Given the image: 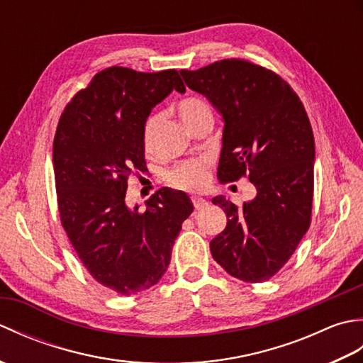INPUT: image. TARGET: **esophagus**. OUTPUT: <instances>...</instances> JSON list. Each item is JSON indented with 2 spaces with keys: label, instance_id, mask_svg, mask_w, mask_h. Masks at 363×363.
<instances>
[{
  "label": "esophagus",
  "instance_id": "obj_1",
  "mask_svg": "<svg viewBox=\"0 0 363 363\" xmlns=\"http://www.w3.org/2000/svg\"><path fill=\"white\" fill-rule=\"evenodd\" d=\"M191 203H194V207L196 211H199V209H204V207L207 206V201L204 198H201V196H191Z\"/></svg>",
  "mask_w": 363,
  "mask_h": 363
}]
</instances>
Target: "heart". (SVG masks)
I'll use <instances>...</instances> for the list:
<instances>
[{
  "mask_svg": "<svg viewBox=\"0 0 363 363\" xmlns=\"http://www.w3.org/2000/svg\"><path fill=\"white\" fill-rule=\"evenodd\" d=\"M207 111H209V107H207V104L199 98H184L182 101L177 104V113H179V117L186 126H189L198 115H201ZM159 118V115H151L145 123L143 143L146 150H151ZM167 179L173 187L181 190L195 191L203 189L207 181H209V162H207V159H191L182 162V164L176 165L172 172L168 173Z\"/></svg>",
  "mask_w": 363,
  "mask_h": 363,
  "instance_id": "1",
  "label": "heart"
}]
</instances>
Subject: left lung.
<instances>
[{
	"label": "left lung",
	"instance_id": "obj_1",
	"mask_svg": "<svg viewBox=\"0 0 363 363\" xmlns=\"http://www.w3.org/2000/svg\"><path fill=\"white\" fill-rule=\"evenodd\" d=\"M181 74L225 121L218 179L248 176L257 190L243 206L225 196L212 199L228 217L211 242L212 256L237 279L268 281L311 225L315 142L309 117L279 74L248 60L225 59Z\"/></svg>",
	"mask_w": 363,
	"mask_h": 363
}]
</instances>
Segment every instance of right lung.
<instances>
[{"label": "right lung", "instance_id": "add662e5", "mask_svg": "<svg viewBox=\"0 0 363 363\" xmlns=\"http://www.w3.org/2000/svg\"><path fill=\"white\" fill-rule=\"evenodd\" d=\"M173 90L186 91L176 70L106 68L67 104L54 135L60 221L91 277L118 295L160 281L194 212L187 194L173 189L156 191L143 212L126 204L129 176L145 169L146 118Z\"/></svg>", "mask_w": 363, "mask_h": 363}]
</instances>
